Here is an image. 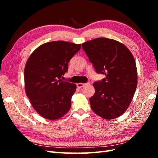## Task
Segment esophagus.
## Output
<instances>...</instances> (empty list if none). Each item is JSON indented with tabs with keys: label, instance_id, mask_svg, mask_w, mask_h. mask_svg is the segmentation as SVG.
Segmentation results:
<instances>
[{
	"label": "esophagus",
	"instance_id": "esophagus-1",
	"mask_svg": "<svg viewBox=\"0 0 158 158\" xmlns=\"http://www.w3.org/2000/svg\"><path fill=\"white\" fill-rule=\"evenodd\" d=\"M85 84H89V83H87V84H83V83H78V84H77V87H78V88H82V87H84V85H85Z\"/></svg>",
	"mask_w": 158,
	"mask_h": 158
}]
</instances>
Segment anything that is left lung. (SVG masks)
I'll list each match as a JSON object with an SVG mask.
<instances>
[{"mask_svg": "<svg viewBox=\"0 0 158 158\" xmlns=\"http://www.w3.org/2000/svg\"><path fill=\"white\" fill-rule=\"evenodd\" d=\"M82 47L98 74L106 78L95 82L89 98L93 111L104 119H113L126 111L137 86V69L131 52L121 43L99 37Z\"/></svg>", "mask_w": 158, "mask_h": 158, "instance_id": "8db88e82", "label": "left lung"}]
</instances>
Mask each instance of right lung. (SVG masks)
Wrapping results in <instances>:
<instances>
[{
    "instance_id": "right-lung-1",
    "label": "right lung",
    "mask_w": 158,
    "mask_h": 158,
    "mask_svg": "<svg viewBox=\"0 0 158 158\" xmlns=\"http://www.w3.org/2000/svg\"><path fill=\"white\" fill-rule=\"evenodd\" d=\"M81 44L63 41L38 47L27 59L24 69L25 91L32 106L40 115L56 120L68 113L76 85L60 79Z\"/></svg>"
}]
</instances>
